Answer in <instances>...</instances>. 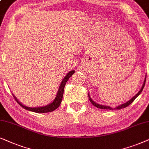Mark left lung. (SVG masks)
Instances as JSON below:
<instances>
[{
    "mask_svg": "<svg viewBox=\"0 0 149 149\" xmlns=\"http://www.w3.org/2000/svg\"><path fill=\"white\" fill-rule=\"evenodd\" d=\"M146 76L145 77V79H144L143 85H142V88H141V89H140V90L139 92L137 93V94H136V95H135L134 97H132V99H131V100H130V101H128L127 102H126V103H125V104H121V105H120V106H118L117 107H116V108H114V109H116V110H120V109L124 108H126V107H127L128 106H130V105L131 104H132V103L133 102H134V101L135 100H136V98L137 97H138V95H139L140 94V93H141L142 90H143V88H144V85H145V82H146ZM88 98H89V100H90V102H91V104H92L94 106L97 107V108L104 109V110H113V108H111V107H110V106H103V105H100V104H97L96 102H95L94 101H93V100H92V99L91 98V97H90V95H89V94H88Z\"/></svg>",
    "mask_w": 149,
    "mask_h": 149,
    "instance_id": "1",
    "label": "left lung"
}]
</instances>
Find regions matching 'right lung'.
I'll return each mask as SVG.
<instances>
[{
  "instance_id": "right-lung-1",
  "label": "right lung",
  "mask_w": 149,
  "mask_h": 149,
  "mask_svg": "<svg viewBox=\"0 0 149 149\" xmlns=\"http://www.w3.org/2000/svg\"><path fill=\"white\" fill-rule=\"evenodd\" d=\"M74 72H75V70L69 71L66 76H65V78L63 79L62 82L61 83L60 86H59L56 97H55V99L52 102L50 103V104L48 105H47V106H45L43 107H37V108H31V107L25 106H24L23 104H22L21 103L17 100V99L13 95V97L15 98V101H16V102L18 103V104L20 105L22 108L26 109V110L32 111V112H37V113H45V112H52V111L56 110V108H58V106H60L61 103L62 102V100H63V93H64V88H65V84H66V82L68 81L69 78H70L73 73H74Z\"/></svg>"
}]
</instances>
